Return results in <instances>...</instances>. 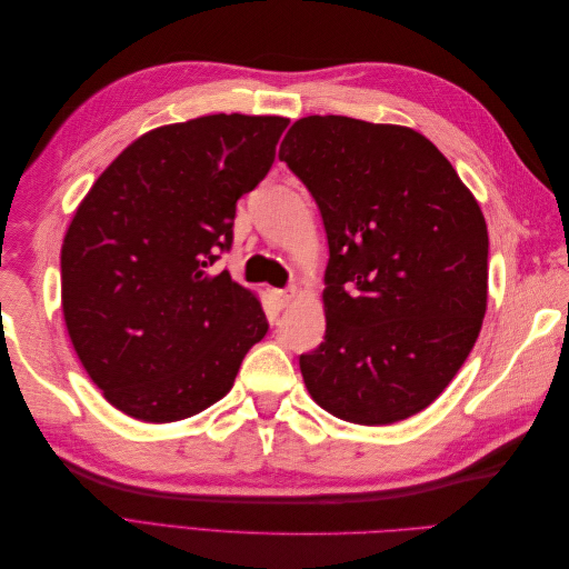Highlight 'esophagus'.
<instances>
[{
  "label": "esophagus",
  "instance_id": "esophagus-1",
  "mask_svg": "<svg viewBox=\"0 0 569 569\" xmlns=\"http://www.w3.org/2000/svg\"><path fill=\"white\" fill-rule=\"evenodd\" d=\"M272 295H274V299H278L280 308H287L291 303V299H295L297 291L295 289H278V291H272Z\"/></svg>",
  "mask_w": 569,
  "mask_h": 569
}]
</instances>
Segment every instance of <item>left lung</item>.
<instances>
[{
	"label": "left lung",
	"instance_id": "1",
	"mask_svg": "<svg viewBox=\"0 0 569 569\" xmlns=\"http://www.w3.org/2000/svg\"><path fill=\"white\" fill-rule=\"evenodd\" d=\"M316 199L330 247L325 341L299 356L313 401L356 425L432 403L487 313L489 234L479 203L420 132L308 116L280 144Z\"/></svg>",
	"mask_w": 569,
	"mask_h": 569
}]
</instances>
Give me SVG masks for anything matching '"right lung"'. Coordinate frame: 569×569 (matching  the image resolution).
<instances>
[{"label":"right lung","instance_id":"1","mask_svg":"<svg viewBox=\"0 0 569 569\" xmlns=\"http://www.w3.org/2000/svg\"><path fill=\"white\" fill-rule=\"evenodd\" d=\"M289 126L216 113L134 140L99 176L61 247V306L82 368L142 422L192 418L220 401L268 332L230 272L237 199L261 182Z\"/></svg>","mask_w":569,"mask_h":569}]
</instances>
